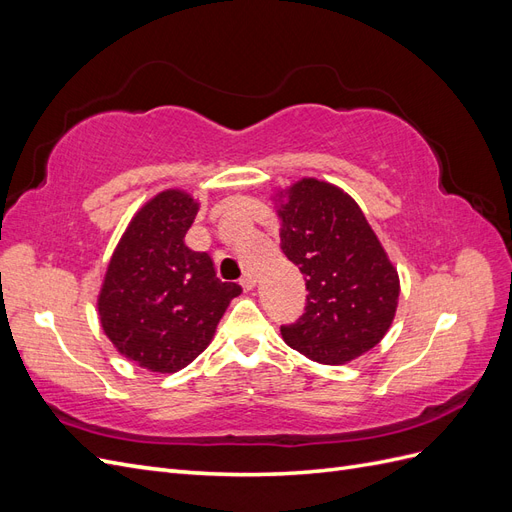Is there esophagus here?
Masks as SVG:
<instances>
[{
    "label": "esophagus",
    "mask_w": 512,
    "mask_h": 512,
    "mask_svg": "<svg viewBox=\"0 0 512 512\" xmlns=\"http://www.w3.org/2000/svg\"><path fill=\"white\" fill-rule=\"evenodd\" d=\"M241 286H243V290H254V286H256V277L252 275V273H245L243 277H241V282H239Z\"/></svg>",
    "instance_id": "esophagus-1"
}]
</instances>
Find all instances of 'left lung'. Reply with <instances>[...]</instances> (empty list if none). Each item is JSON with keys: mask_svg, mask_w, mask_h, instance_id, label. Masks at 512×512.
<instances>
[{"mask_svg": "<svg viewBox=\"0 0 512 512\" xmlns=\"http://www.w3.org/2000/svg\"><path fill=\"white\" fill-rule=\"evenodd\" d=\"M280 245L309 290L284 342L322 365H346L391 329L399 275L361 207L342 188L303 177L275 196Z\"/></svg>", "mask_w": 512, "mask_h": 512, "instance_id": "obj_1", "label": "left lung"}]
</instances>
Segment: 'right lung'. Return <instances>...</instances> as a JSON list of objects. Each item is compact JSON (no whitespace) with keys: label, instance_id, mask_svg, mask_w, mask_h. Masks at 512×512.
<instances>
[{"label":"right lung","instance_id":"1","mask_svg":"<svg viewBox=\"0 0 512 512\" xmlns=\"http://www.w3.org/2000/svg\"><path fill=\"white\" fill-rule=\"evenodd\" d=\"M198 200L168 188L134 213L98 292L102 331L119 354L175 374L203 352L241 286L215 277L207 252L185 245Z\"/></svg>","mask_w":512,"mask_h":512}]
</instances>
